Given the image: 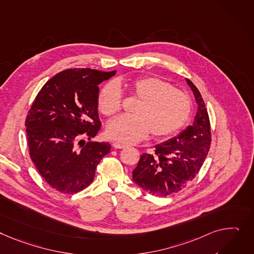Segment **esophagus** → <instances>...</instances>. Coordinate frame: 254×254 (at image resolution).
<instances>
[{"label": "esophagus", "instance_id": "obj_1", "mask_svg": "<svg viewBox=\"0 0 254 254\" xmlns=\"http://www.w3.org/2000/svg\"><path fill=\"white\" fill-rule=\"evenodd\" d=\"M112 146H113L115 149H123V148H126V147H127L125 144H121V143H117V142L113 143Z\"/></svg>", "mask_w": 254, "mask_h": 254}]
</instances>
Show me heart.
Wrapping results in <instances>:
<instances>
[{
	"instance_id": "heart-1",
	"label": "heart",
	"mask_w": 254,
	"mask_h": 254,
	"mask_svg": "<svg viewBox=\"0 0 254 254\" xmlns=\"http://www.w3.org/2000/svg\"><path fill=\"white\" fill-rule=\"evenodd\" d=\"M131 90L140 101L134 116H120L107 126V136L115 141L131 144L148 136L164 138L178 131L187 122L191 101L172 84L157 77H141L131 82ZM123 94L115 82H108L98 97L100 112L112 116L122 108Z\"/></svg>"
}]
</instances>
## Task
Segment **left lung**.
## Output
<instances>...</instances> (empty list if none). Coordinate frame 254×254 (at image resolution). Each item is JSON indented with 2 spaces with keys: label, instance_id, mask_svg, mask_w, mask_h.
<instances>
[{
  "label": "left lung",
  "instance_id": "obj_1",
  "mask_svg": "<svg viewBox=\"0 0 254 254\" xmlns=\"http://www.w3.org/2000/svg\"><path fill=\"white\" fill-rule=\"evenodd\" d=\"M186 81L197 104L193 123L174 138L156 145L154 155L142 154L132 171L133 183L157 197L185 188L200 171L210 147V124L204 101L194 83L188 78Z\"/></svg>",
  "mask_w": 254,
  "mask_h": 254
}]
</instances>
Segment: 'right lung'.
I'll list each match as a JSON object with an SVG mask.
<instances>
[{"label":"right lung","instance_id":"obj_1","mask_svg":"<svg viewBox=\"0 0 254 254\" xmlns=\"http://www.w3.org/2000/svg\"><path fill=\"white\" fill-rule=\"evenodd\" d=\"M115 73L63 70L45 83L31 105L25 121L31 160L43 179L61 193L87 188L97 165L110 152V144L86 143L82 137L91 140L100 129L98 86Z\"/></svg>","mask_w":254,"mask_h":254}]
</instances>
